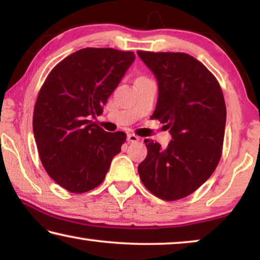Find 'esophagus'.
<instances>
[{"mask_svg": "<svg viewBox=\"0 0 260 260\" xmlns=\"http://www.w3.org/2000/svg\"><path fill=\"white\" fill-rule=\"evenodd\" d=\"M138 140H140V138H138V136H136V135L134 134L127 135V141L131 142V143H136V142H138Z\"/></svg>", "mask_w": 260, "mask_h": 260, "instance_id": "obj_1", "label": "esophagus"}]
</instances>
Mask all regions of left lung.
<instances>
[{"label":"left lung","mask_w":260,"mask_h":260,"mask_svg":"<svg viewBox=\"0 0 260 260\" xmlns=\"http://www.w3.org/2000/svg\"><path fill=\"white\" fill-rule=\"evenodd\" d=\"M137 53L158 83L150 118L166 124L173 137L166 149L144 140L148 155L138 174L155 197L180 200L204 184L219 165L226 125L222 90L214 74L187 53Z\"/></svg>","instance_id":"left-lung-1"}]
</instances>
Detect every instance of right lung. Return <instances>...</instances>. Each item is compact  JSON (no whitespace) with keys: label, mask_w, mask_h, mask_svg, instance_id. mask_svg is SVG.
<instances>
[{"label":"right lung","mask_w":260,"mask_h":260,"mask_svg":"<svg viewBox=\"0 0 260 260\" xmlns=\"http://www.w3.org/2000/svg\"><path fill=\"white\" fill-rule=\"evenodd\" d=\"M134 60V52L83 48L53 67L42 84L35 143L45 170L63 189L80 194L98 187L120 151L126 134L106 133L90 118L102 115Z\"/></svg>","instance_id":"add662e5"}]
</instances>
